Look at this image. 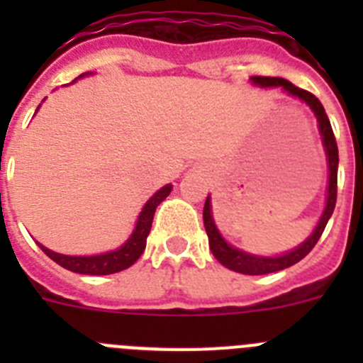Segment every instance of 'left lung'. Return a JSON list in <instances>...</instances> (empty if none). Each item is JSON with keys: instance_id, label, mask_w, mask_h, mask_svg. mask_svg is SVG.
I'll use <instances>...</instances> for the list:
<instances>
[{"instance_id": "8db88e82", "label": "left lung", "mask_w": 363, "mask_h": 363, "mask_svg": "<svg viewBox=\"0 0 363 363\" xmlns=\"http://www.w3.org/2000/svg\"><path fill=\"white\" fill-rule=\"evenodd\" d=\"M251 82L255 85L259 86H281L285 92H289L294 98L306 101L311 107V111L314 112V116L318 120V129L322 134L323 149L327 154V165H329V187H327V203L325 209H323L322 218H320L318 225L314 227L313 234L306 242L298 245L293 251L285 252L280 256H256L249 255V252H243L236 247L229 245V243L223 240V236L218 230L216 223L213 220V211H211V196H207L203 207V225L207 230V236H209V247L213 251L214 258L220 262L221 265H225L227 269L236 272H242V274H252V277H258V274H269V272H277L281 269H287L291 265L298 264L301 258H306L313 247L316 245V242L322 236L323 229H325L327 221L331 218L333 211H335L336 205V184H338V147H336L335 134L331 129V121L327 118L325 108L320 104V99L316 98L311 92L303 91V89H298L296 85H293L291 82L284 78H269V76H252Z\"/></svg>"}]
</instances>
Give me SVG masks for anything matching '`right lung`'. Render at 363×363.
I'll use <instances>...</instances> for the list:
<instances>
[{
  "mask_svg": "<svg viewBox=\"0 0 363 363\" xmlns=\"http://www.w3.org/2000/svg\"><path fill=\"white\" fill-rule=\"evenodd\" d=\"M82 76H85V74H82ZM171 191L172 185H165V187L160 189V191L147 201L145 207H143L142 213H140V216H138L136 227H134L130 238L127 240L120 249H116V251L104 252V255L96 256H67L50 251V249H47L45 245H41V243H38V245H40L41 251L49 256L50 259H54L57 265H62V267L69 269V271L72 272H79V274L104 277V274H114V272L123 271V269L130 267V265L142 256V252L145 251L147 236H149L150 233V225H152V218L154 213H156V207L171 194Z\"/></svg>",
  "mask_w": 363,
  "mask_h": 363,
  "instance_id": "obj_1",
  "label": "right lung"
}]
</instances>
